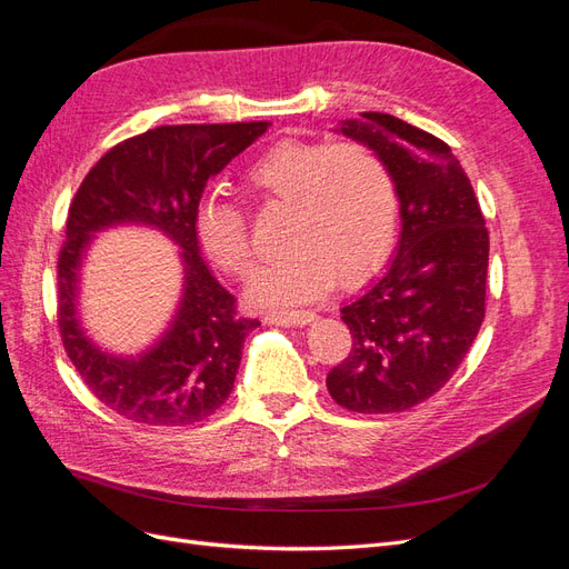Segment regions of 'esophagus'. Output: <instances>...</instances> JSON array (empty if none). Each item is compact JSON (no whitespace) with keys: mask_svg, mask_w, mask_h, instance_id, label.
<instances>
[{"mask_svg":"<svg viewBox=\"0 0 569 569\" xmlns=\"http://www.w3.org/2000/svg\"><path fill=\"white\" fill-rule=\"evenodd\" d=\"M318 316L313 311H278V313H266V322L268 325H311Z\"/></svg>","mask_w":569,"mask_h":569,"instance_id":"obj_1","label":"esophagus"}]
</instances>
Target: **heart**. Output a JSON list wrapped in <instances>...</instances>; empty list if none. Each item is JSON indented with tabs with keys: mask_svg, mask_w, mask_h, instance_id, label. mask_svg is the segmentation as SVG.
I'll return each instance as SVG.
<instances>
[{
	"mask_svg": "<svg viewBox=\"0 0 569 569\" xmlns=\"http://www.w3.org/2000/svg\"><path fill=\"white\" fill-rule=\"evenodd\" d=\"M244 182L256 194L291 203L289 253L258 270L247 289L253 306L311 301L335 274L351 284L391 251L399 194L387 161L363 142H280L247 170ZM194 226L209 261L232 278H247L253 251L242 211L206 197Z\"/></svg>",
	"mask_w": 569,
	"mask_h": 569,
	"instance_id": "1",
	"label": "heart"
}]
</instances>
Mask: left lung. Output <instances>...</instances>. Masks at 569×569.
<instances>
[{"mask_svg":"<svg viewBox=\"0 0 569 569\" xmlns=\"http://www.w3.org/2000/svg\"><path fill=\"white\" fill-rule=\"evenodd\" d=\"M337 132L387 161L401 239L382 278L341 308L353 343L327 389L353 412H401L449 382L472 347L485 320L489 232L470 178L439 137L375 111L341 120Z\"/></svg>","mask_w":569,"mask_h":569,"instance_id":"1","label":"left lung"}]
</instances>
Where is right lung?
I'll use <instances>...</instances> for the list:
<instances>
[{"instance_id":"1","label":"right lung","mask_w":569,"mask_h":569,"mask_svg":"<svg viewBox=\"0 0 569 569\" xmlns=\"http://www.w3.org/2000/svg\"><path fill=\"white\" fill-rule=\"evenodd\" d=\"M270 128L256 123L161 126L116 144L84 176L59 253V327L68 358L97 399L132 422L194 425L228 401L244 339L258 320L206 266L197 237L203 187ZM144 224L181 251L183 289L164 335L134 357L101 350L79 322L81 263L97 231Z\"/></svg>"}]
</instances>
